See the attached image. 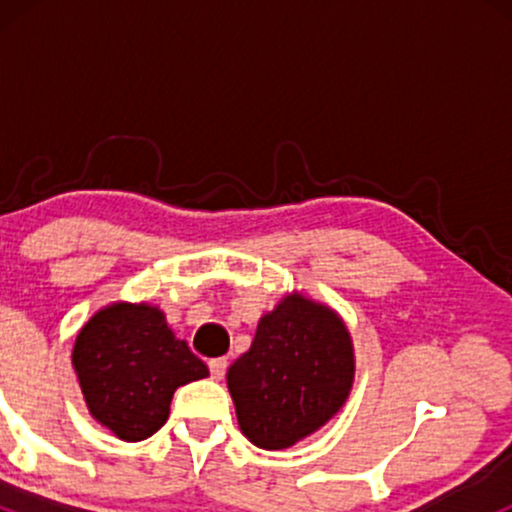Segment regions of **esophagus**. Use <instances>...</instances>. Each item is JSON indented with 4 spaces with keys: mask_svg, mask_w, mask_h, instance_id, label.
I'll return each mask as SVG.
<instances>
[{
    "mask_svg": "<svg viewBox=\"0 0 512 512\" xmlns=\"http://www.w3.org/2000/svg\"><path fill=\"white\" fill-rule=\"evenodd\" d=\"M226 368H228L226 358H211V361H209L211 378H214V380H221L223 375H226Z\"/></svg>",
    "mask_w": 512,
    "mask_h": 512,
    "instance_id": "34e87169",
    "label": "esophagus"
}]
</instances>
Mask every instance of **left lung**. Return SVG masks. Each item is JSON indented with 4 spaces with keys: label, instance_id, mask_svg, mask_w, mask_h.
I'll use <instances>...</instances> for the list:
<instances>
[{
    "label": "left lung",
    "instance_id": "obj_1",
    "mask_svg": "<svg viewBox=\"0 0 512 512\" xmlns=\"http://www.w3.org/2000/svg\"><path fill=\"white\" fill-rule=\"evenodd\" d=\"M354 375V342L342 315L293 291L260 317L226 383L243 436L257 448L284 450L344 407Z\"/></svg>",
    "mask_w": 512,
    "mask_h": 512
}]
</instances>
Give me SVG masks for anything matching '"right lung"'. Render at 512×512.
<instances>
[{
    "instance_id": "right-lung-1",
    "label": "right lung",
    "mask_w": 512,
    "mask_h": 512,
    "mask_svg": "<svg viewBox=\"0 0 512 512\" xmlns=\"http://www.w3.org/2000/svg\"><path fill=\"white\" fill-rule=\"evenodd\" d=\"M72 366L93 419L127 443L154 436L168 421L175 390L209 375L166 313L146 301H117L88 317Z\"/></svg>"
}]
</instances>
